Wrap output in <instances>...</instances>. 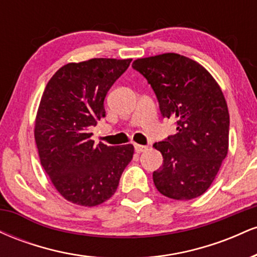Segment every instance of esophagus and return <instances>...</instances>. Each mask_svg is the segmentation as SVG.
Segmentation results:
<instances>
[{"instance_id":"esophagus-1","label":"esophagus","mask_w":257,"mask_h":257,"mask_svg":"<svg viewBox=\"0 0 257 257\" xmlns=\"http://www.w3.org/2000/svg\"><path fill=\"white\" fill-rule=\"evenodd\" d=\"M134 149H135V152L141 153V152H145L146 151L147 146H145V145H138V144H135Z\"/></svg>"}]
</instances>
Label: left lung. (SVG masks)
Returning <instances> with one entry per match:
<instances>
[{
  "label": "left lung",
  "instance_id": "left-lung-1",
  "mask_svg": "<svg viewBox=\"0 0 257 257\" xmlns=\"http://www.w3.org/2000/svg\"><path fill=\"white\" fill-rule=\"evenodd\" d=\"M133 69L151 85L162 117L176 126L153 145L163 156L155 186L168 198L202 196L228 151L229 114L219 84L202 65L175 53L138 59Z\"/></svg>",
  "mask_w": 257,
  "mask_h": 257
}]
</instances>
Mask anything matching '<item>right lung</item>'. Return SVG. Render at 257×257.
<instances>
[{
  "label": "right lung",
  "mask_w": 257,
  "mask_h": 257,
  "mask_svg": "<svg viewBox=\"0 0 257 257\" xmlns=\"http://www.w3.org/2000/svg\"><path fill=\"white\" fill-rule=\"evenodd\" d=\"M132 59H90L59 69L38 107L35 140L41 164L65 199L95 206L111 198L134 146H94L90 128L106 116L104 100Z\"/></svg>",
  "instance_id": "obj_1"
}]
</instances>
